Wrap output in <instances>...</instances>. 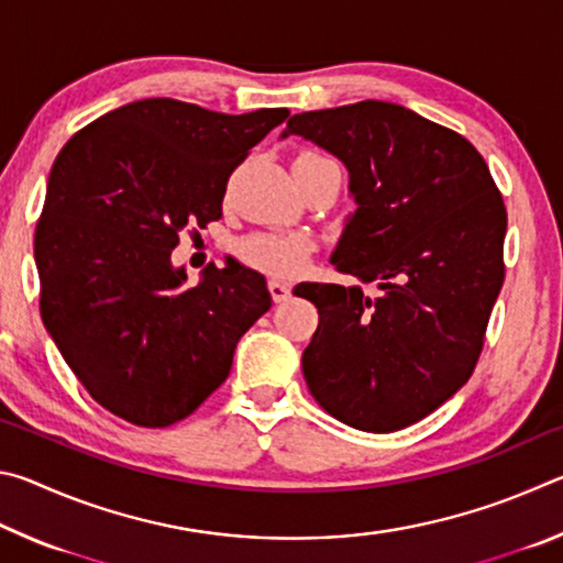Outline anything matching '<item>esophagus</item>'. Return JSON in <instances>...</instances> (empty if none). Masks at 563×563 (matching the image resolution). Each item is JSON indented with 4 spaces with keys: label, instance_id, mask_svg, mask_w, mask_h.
I'll use <instances>...</instances> for the list:
<instances>
[{
    "label": "esophagus",
    "instance_id": "obj_1",
    "mask_svg": "<svg viewBox=\"0 0 563 563\" xmlns=\"http://www.w3.org/2000/svg\"><path fill=\"white\" fill-rule=\"evenodd\" d=\"M268 290H271L275 302H285L290 298V285L283 283V280H275V278L268 280Z\"/></svg>",
    "mask_w": 563,
    "mask_h": 563
}]
</instances>
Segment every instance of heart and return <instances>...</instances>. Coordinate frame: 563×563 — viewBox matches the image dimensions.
<instances>
[{
	"mask_svg": "<svg viewBox=\"0 0 563 563\" xmlns=\"http://www.w3.org/2000/svg\"><path fill=\"white\" fill-rule=\"evenodd\" d=\"M322 158L305 151L295 161ZM312 245L298 233H251L235 243V255L251 268L275 275V278H292L298 275L310 258Z\"/></svg>",
	"mask_w": 563,
	"mask_h": 563,
	"instance_id": "heart-1",
	"label": "heart"
}]
</instances>
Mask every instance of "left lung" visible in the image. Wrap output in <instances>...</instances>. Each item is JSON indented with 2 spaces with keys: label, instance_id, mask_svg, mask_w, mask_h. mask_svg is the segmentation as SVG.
<instances>
[{
  "label": "left lung",
  "instance_id": "8db88e82",
  "mask_svg": "<svg viewBox=\"0 0 563 563\" xmlns=\"http://www.w3.org/2000/svg\"><path fill=\"white\" fill-rule=\"evenodd\" d=\"M290 133L347 166L357 211L332 265L383 290L295 288L320 312L302 352L305 383L355 430H402L444 405L482 355L504 283V198L462 133L397 103L295 113Z\"/></svg>",
  "mask_w": 563,
  "mask_h": 563
}]
</instances>
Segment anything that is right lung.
<instances>
[{
    "instance_id": "add662e5",
    "label": "right lung",
    "mask_w": 563,
    "mask_h": 563,
    "mask_svg": "<svg viewBox=\"0 0 563 563\" xmlns=\"http://www.w3.org/2000/svg\"><path fill=\"white\" fill-rule=\"evenodd\" d=\"M288 113L228 117L144 99L76 131L56 156L34 233L40 312L111 415L136 427L194 415L225 383L243 332L271 310L261 273L211 263L190 288L170 251L188 225L223 216L228 178Z\"/></svg>"
}]
</instances>
